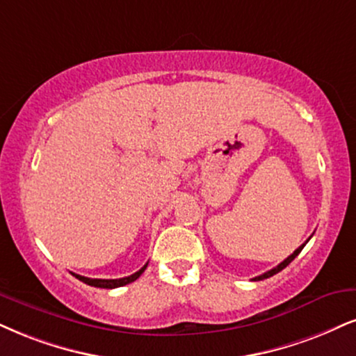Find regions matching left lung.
I'll return each instance as SVG.
<instances>
[{
	"mask_svg": "<svg viewBox=\"0 0 356 356\" xmlns=\"http://www.w3.org/2000/svg\"><path fill=\"white\" fill-rule=\"evenodd\" d=\"M309 239H310V238H309ZM309 239H307V241H305V243L300 245V248H297V249H296V251H293V252L291 254V256H289L287 259H284V261H282V262H280V264H279V266H275V267H274V269H270V270H267V272H264V274H262V275H257V277H254L252 280H264V279H269V277H272V275H274V274H277V272H280V270H282V269H285V267H287L289 264H291V262L293 261V259H296L297 256H299V254H300V251H302V249H304V245H305L307 243H309Z\"/></svg>",
	"mask_w": 356,
	"mask_h": 356,
	"instance_id": "8db88e82",
	"label": "left lung"
}]
</instances>
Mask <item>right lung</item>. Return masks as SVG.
Instances as JSON below:
<instances>
[{"instance_id": "right-lung-1", "label": "right lung", "mask_w": 356, "mask_h": 356, "mask_svg": "<svg viewBox=\"0 0 356 356\" xmlns=\"http://www.w3.org/2000/svg\"><path fill=\"white\" fill-rule=\"evenodd\" d=\"M147 266H148V262L142 267V269L135 272V274L129 275V277H122V279H90V277H84V275H79V274H72V275H76V279L82 280V282L87 285H92V287L115 289V287H122V285H127V284L134 282V280H137L140 275L143 274V270L147 269Z\"/></svg>"}]
</instances>
